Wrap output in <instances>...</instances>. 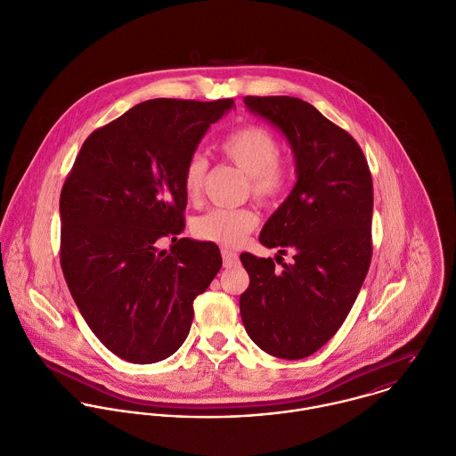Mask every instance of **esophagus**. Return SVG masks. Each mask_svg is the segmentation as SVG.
Wrapping results in <instances>:
<instances>
[{"label":"esophagus","mask_w":456,"mask_h":456,"mask_svg":"<svg viewBox=\"0 0 456 456\" xmlns=\"http://www.w3.org/2000/svg\"><path fill=\"white\" fill-rule=\"evenodd\" d=\"M221 255H223V264H224V267H226V269L235 267V265L239 264V255H237L235 251L223 249V251H221Z\"/></svg>","instance_id":"obj_1"}]
</instances>
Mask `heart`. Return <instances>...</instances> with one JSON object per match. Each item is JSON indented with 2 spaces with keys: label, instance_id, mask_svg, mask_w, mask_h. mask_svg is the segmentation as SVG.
I'll return each mask as SVG.
<instances>
[{
  "label": "heart",
  "instance_id": "1",
  "mask_svg": "<svg viewBox=\"0 0 456 456\" xmlns=\"http://www.w3.org/2000/svg\"><path fill=\"white\" fill-rule=\"evenodd\" d=\"M280 151L278 138L262 126L239 127L219 143V152L248 175V189L262 203L278 201L289 189L290 169L280 157ZM207 171L208 160L201 153H192L187 159L182 171V185L189 200L201 198ZM256 226L258 216L248 207H216L194 221L192 232L200 240L235 248Z\"/></svg>",
  "mask_w": 456,
  "mask_h": 456
}]
</instances>
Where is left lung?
I'll return each mask as SVG.
<instances>
[{
    "mask_svg": "<svg viewBox=\"0 0 456 456\" xmlns=\"http://www.w3.org/2000/svg\"><path fill=\"white\" fill-rule=\"evenodd\" d=\"M244 102L290 142L297 183L260 233L264 246L290 250L293 262L278 255L280 271L273 258L240 255L249 274L240 316L262 350L303 359L338 332L368 274L371 173L357 142L309 102L287 95H248Z\"/></svg>",
    "mask_w": 456,
    "mask_h": 456,
    "instance_id": "8db88e82",
    "label": "left lung"
}]
</instances>
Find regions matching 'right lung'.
I'll return each mask as SVG.
<instances>
[{
	"mask_svg": "<svg viewBox=\"0 0 456 456\" xmlns=\"http://www.w3.org/2000/svg\"><path fill=\"white\" fill-rule=\"evenodd\" d=\"M152 99L94 131L60 194V264L85 322L115 355L151 364L175 354L192 303L223 260L214 242L178 239L187 196L182 171L230 108ZM171 241L170 251L159 244Z\"/></svg>",
	"mask_w": 456,
	"mask_h": 456,
	"instance_id": "add662e5",
	"label": "right lung"
}]
</instances>
